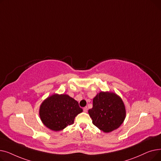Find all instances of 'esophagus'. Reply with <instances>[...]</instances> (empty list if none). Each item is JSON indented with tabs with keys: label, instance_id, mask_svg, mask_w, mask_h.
Returning <instances> with one entry per match:
<instances>
[{
	"label": "esophagus",
	"instance_id": "1",
	"mask_svg": "<svg viewBox=\"0 0 161 161\" xmlns=\"http://www.w3.org/2000/svg\"><path fill=\"white\" fill-rule=\"evenodd\" d=\"M87 111H88L87 107V106L84 107V108H83V112H87Z\"/></svg>",
	"mask_w": 161,
	"mask_h": 161
}]
</instances>
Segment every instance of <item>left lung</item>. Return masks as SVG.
I'll list each match as a JSON object with an SVG mask.
<instances>
[{
	"mask_svg": "<svg viewBox=\"0 0 161 161\" xmlns=\"http://www.w3.org/2000/svg\"><path fill=\"white\" fill-rule=\"evenodd\" d=\"M88 112L93 125L104 132L119 128L126 115L121 98L111 92H99L93 98L92 108Z\"/></svg>",
	"mask_w": 161,
	"mask_h": 161,
	"instance_id": "left-lung-1",
	"label": "left lung"
}]
</instances>
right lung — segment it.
<instances>
[{"mask_svg": "<svg viewBox=\"0 0 161 161\" xmlns=\"http://www.w3.org/2000/svg\"><path fill=\"white\" fill-rule=\"evenodd\" d=\"M82 112L77 101L69 95H53L42 103L39 113L47 128L58 131L72 125L75 117Z\"/></svg>", "mask_w": 161, "mask_h": 161, "instance_id": "right-lung-1", "label": "right lung"}]
</instances>
